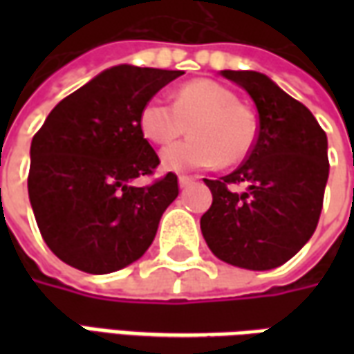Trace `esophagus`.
<instances>
[{"instance_id":"1","label":"esophagus","mask_w":354,"mask_h":354,"mask_svg":"<svg viewBox=\"0 0 354 354\" xmlns=\"http://www.w3.org/2000/svg\"><path fill=\"white\" fill-rule=\"evenodd\" d=\"M193 182H195V178H192V176H180V178H178V184H180V187H187V185H192Z\"/></svg>"}]
</instances>
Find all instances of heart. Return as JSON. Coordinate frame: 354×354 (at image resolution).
Returning <instances> with one entry per match:
<instances>
[{"label":"heart","mask_w":354,"mask_h":354,"mask_svg":"<svg viewBox=\"0 0 354 354\" xmlns=\"http://www.w3.org/2000/svg\"><path fill=\"white\" fill-rule=\"evenodd\" d=\"M189 127L193 138L162 149L169 172L233 167L250 155L258 138V119L237 94L212 80H195L178 88L174 104L151 98L140 111V129L149 142L170 144Z\"/></svg>","instance_id":"b5f03b06"}]
</instances>
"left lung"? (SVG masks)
Here are the masks:
<instances>
[{
  "label": "left lung",
  "mask_w": 354,
  "mask_h": 354,
  "mask_svg": "<svg viewBox=\"0 0 354 354\" xmlns=\"http://www.w3.org/2000/svg\"><path fill=\"white\" fill-rule=\"evenodd\" d=\"M258 108L256 146L237 170L207 180L201 218L208 248L225 263L266 271L296 256L317 230L328 182L326 132L301 102L258 72L223 70ZM245 185L243 192L234 187Z\"/></svg>",
  "instance_id": "1"
}]
</instances>
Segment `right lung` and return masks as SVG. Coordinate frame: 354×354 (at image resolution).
<instances>
[{
    "instance_id": "add662e5",
    "label": "right lung",
    "mask_w": 354,
    "mask_h": 354,
    "mask_svg": "<svg viewBox=\"0 0 354 354\" xmlns=\"http://www.w3.org/2000/svg\"><path fill=\"white\" fill-rule=\"evenodd\" d=\"M182 73L113 66L58 102L35 132L30 203L43 241L68 266L113 273L153 243L162 212L178 197V176L131 185L159 165L140 111Z\"/></svg>"
}]
</instances>
